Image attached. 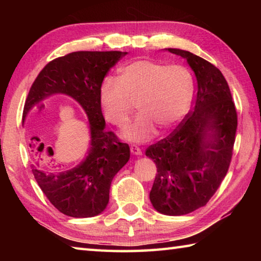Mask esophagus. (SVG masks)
I'll list each match as a JSON object with an SVG mask.
<instances>
[{
    "label": "esophagus",
    "instance_id": "1",
    "mask_svg": "<svg viewBox=\"0 0 261 261\" xmlns=\"http://www.w3.org/2000/svg\"><path fill=\"white\" fill-rule=\"evenodd\" d=\"M130 151L132 154H135V155H141L143 152H141V149L139 146H137V145H131L130 146Z\"/></svg>",
    "mask_w": 261,
    "mask_h": 261
}]
</instances>
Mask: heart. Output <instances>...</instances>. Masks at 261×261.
Here are the masks:
<instances>
[{
	"label": "heart",
	"instance_id": "heart-1",
	"mask_svg": "<svg viewBox=\"0 0 261 261\" xmlns=\"http://www.w3.org/2000/svg\"><path fill=\"white\" fill-rule=\"evenodd\" d=\"M193 82L182 65H167L139 60L120 70L118 79L108 77L100 86L99 102L110 124L123 127L137 102L139 113L125 126L123 137L145 141L155 135L156 127L169 130L185 117L191 107Z\"/></svg>",
	"mask_w": 261,
	"mask_h": 261
}]
</instances>
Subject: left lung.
<instances>
[{"mask_svg":"<svg viewBox=\"0 0 261 261\" xmlns=\"http://www.w3.org/2000/svg\"><path fill=\"white\" fill-rule=\"evenodd\" d=\"M184 57L197 79L192 110L166 137L146 148L155 162L149 199L158 212L184 215L205 206L230 166L237 112L220 70L192 53L168 48Z\"/></svg>","mask_w":261,"mask_h":261,"instance_id":"obj_1","label":"left lung"}]
</instances>
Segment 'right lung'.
<instances>
[{
	"label": "right lung",
	"mask_w": 261,
	"mask_h": 261,
	"mask_svg": "<svg viewBox=\"0 0 261 261\" xmlns=\"http://www.w3.org/2000/svg\"><path fill=\"white\" fill-rule=\"evenodd\" d=\"M123 51H73L50 61L35 78L26 98L23 120L34 106L55 93H64L81 103L90 121L91 145L85 160L77 167L59 169L46 158L39 162L31 152L34 178L55 208L72 218H91L102 212L109 201L110 183L129 161L130 147L113 131H106L99 102L105 76ZM51 147L48 155H53Z\"/></svg>",
	"instance_id": "obj_1"
}]
</instances>
